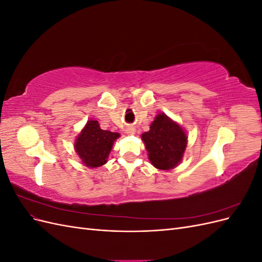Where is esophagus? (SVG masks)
Wrapping results in <instances>:
<instances>
[{"label": "esophagus", "mask_w": 262, "mask_h": 262, "mask_svg": "<svg viewBox=\"0 0 262 262\" xmlns=\"http://www.w3.org/2000/svg\"><path fill=\"white\" fill-rule=\"evenodd\" d=\"M125 133L129 134V136H132V134L136 133V128L133 125H128L125 128Z\"/></svg>", "instance_id": "esophagus-1"}]
</instances>
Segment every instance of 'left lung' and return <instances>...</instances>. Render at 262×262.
Instances as JSON below:
<instances>
[{
	"label": "left lung",
	"instance_id": "1",
	"mask_svg": "<svg viewBox=\"0 0 262 262\" xmlns=\"http://www.w3.org/2000/svg\"><path fill=\"white\" fill-rule=\"evenodd\" d=\"M148 160L155 168L171 170L181 163L188 144V136L182 126L164 113L158 114L149 130L141 136Z\"/></svg>",
	"mask_w": 262,
	"mask_h": 262
}]
</instances>
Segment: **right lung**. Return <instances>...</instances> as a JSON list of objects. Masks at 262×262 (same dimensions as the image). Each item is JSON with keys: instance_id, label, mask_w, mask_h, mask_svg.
I'll list each match as a JSON object with an SVG mask.
<instances>
[{"instance_id": "1", "label": "right lung", "mask_w": 262, "mask_h": 262, "mask_svg": "<svg viewBox=\"0 0 262 262\" xmlns=\"http://www.w3.org/2000/svg\"><path fill=\"white\" fill-rule=\"evenodd\" d=\"M120 133L100 129L97 120L90 119L78 133L74 149L82 163L90 168H97L108 162L115 141Z\"/></svg>"}]
</instances>
